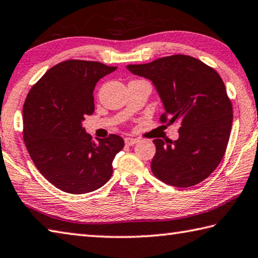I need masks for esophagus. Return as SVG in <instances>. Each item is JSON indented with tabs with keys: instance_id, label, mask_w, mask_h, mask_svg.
<instances>
[{
	"instance_id": "34e87169",
	"label": "esophagus",
	"mask_w": 258,
	"mask_h": 258,
	"mask_svg": "<svg viewBox=\"0 0 258 258\" xmlns=\"http://www.w3.org/2000/svg\"><path fill=\"white\" fill-rule=\"evenodd\" d=\"M138 142L137 139H133V138H126L125 139V144L128 145V147H131V145H133Z\"/></svg>"
}]
</instances>
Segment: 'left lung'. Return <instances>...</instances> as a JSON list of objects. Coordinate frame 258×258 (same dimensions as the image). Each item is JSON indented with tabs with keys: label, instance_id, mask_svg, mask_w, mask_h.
<instances>
[{
	"label": "left lung",
	"instance_id": "obj_1",
	"mask_svg": "<svg viewBox=\"0 0 258 258\" xmlns=\"http://www.w3.org/2000/svg\"><path fill=\"white\" fill-rule=\"evenodd\" d=\"M127 69L154 84L165 107L161 123L180 124L176 141L153 140V175L176 187L207 179L222 160L232 125V104L221 77L200 59L181 54Z\"/></svg>",
	"mask_w": 258,
	"mask_h": 258
}]
</instances>
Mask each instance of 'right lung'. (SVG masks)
Returning <instances> with one entry per match:
<instances>
[{
    "instance_id": "right-lung-1",
    "label": "right lung",
    "mask_w": 258,
    "mask_h": 258,
    "mask_svg": "<svg viewBox=\"0 0 258 258\" xmlns=\"http://www.w3.org/2000/svg\"><path fill=\"white\" fill-rule=\"evenodd\" d=\"M116 69L93 60H64L28 93L22 109L26 148L40 174L60 190L90 193L113 175L124 140L110 134L96 143L82 121L95 111L96 83Z\"/></svg>"
}]
</instances>
